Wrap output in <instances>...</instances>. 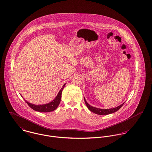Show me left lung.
<instances>
[{"label": "left lung", "instance_id": "1", "mask_svg": "<svg viewBox=\"0 0 152 152\" xmlns=\"http://www.w3.org/2000/svg\"><path fill=\"white\" fill-rule=\"evenodd\" d=\"M84 101H85V102H86V104L87 105V108H88V109L89 110H91V112L96 113V114H98V115H108L110 113H114L116 111H118L119 109L121 108L122 105L124 104H122V105L118 106V107H116V108H110V109H100V108H96L95 107H92L89 104H88L87 103L86 99L84 98Z\"/></svg>", "mask_w": 152, "mask_h": 152}]
</instances>
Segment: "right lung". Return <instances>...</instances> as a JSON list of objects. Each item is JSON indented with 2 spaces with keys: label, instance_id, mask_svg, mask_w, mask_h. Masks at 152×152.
<instances>
[{
  "label": "right lung",
  "instance_id": "right-lung-1",
  "mask_svg": "<svg viewBox=\"0 0 152 152\" xmlns=\"http://www.w3.org/2000/svg\"><path fill=\"white\" fill-rule=\"evenodd\" d=\"M65 84L63 86L62 88L60 89V91L58 92L57 96L55 98L54 100H53L51 102H49L48 104H44V105H34L30 104L28 102H26V103L28 104V105L31 108L33 109L34 110L38 111V112H49L54 110L56 109L58 107V106L60 104V102L61 101V94L63 88L65 87Z\"/></svg>",
  "mask_w": 152,
  "mask_h": 152
}]
</instances>
